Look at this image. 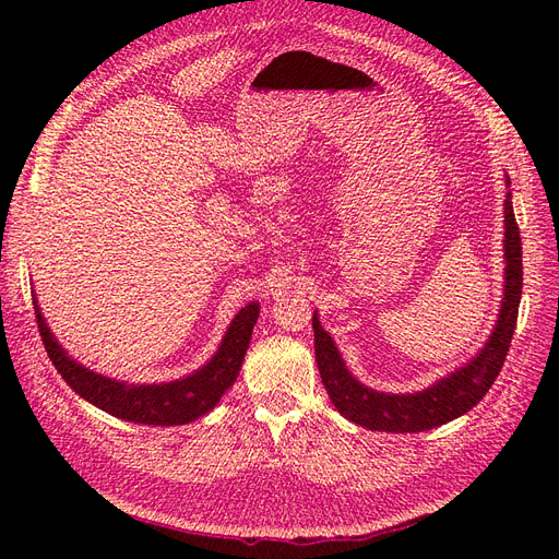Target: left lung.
<instances>
[{
	"instance_id": "left-lung-1",
	"label": "left lung",
	"mask_w": 559,
	"mask_h": 559,
	"mask_svg": "<svg viewBox=\"0 0 559 559\" xmlns=\"http://www.w3.org/2000/svg\"><path fill=\"white\" fill-rule=\"evenodd\" d=\"M506 183H511V179H506ZM503 214L506 282L497 326L476 359L462 366L460 370H454L452 376L443 378L441 382L425 389V392L382 394L354 380L345 368L341 354H337L331 335L321 329L317 314L312 317L319 376L337 413L354 421V425L366 427L370 431L417 433L441 427L445 421L468 413L487 394V389L495 384L497 376L501 373L506 354H509L522 296V245L511 193L506 195Z\"/></svg>"
}]
</instances>
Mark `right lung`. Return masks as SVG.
<instances>
[{
	"instance_id": "1",
	"label": "right lung",
	"mask_w": 559,
	"mask_h": 559,
	"mask_svg": "<svg viewBox=\"0 0 559 559\" xmlns=\"http://www.w3.org/2000/svg\"><path fill=\"white\" fill-rule=\"evenodd\" d=\"M35 314L48 359L53 361L62 380L79 396L91 401L97 408H103L114 417L138 421V425L173 427L189 425V421L210 413L222 401L226 389L238 380L240 366L251 341V329L259 319V302H249L247 308L235 314L222 347H218L207 366H202L189 378L167 384H126L93 373V370L83 368L67 357L53 333L46 326L37 306Z\"/></svg>"
}]
</instances>
